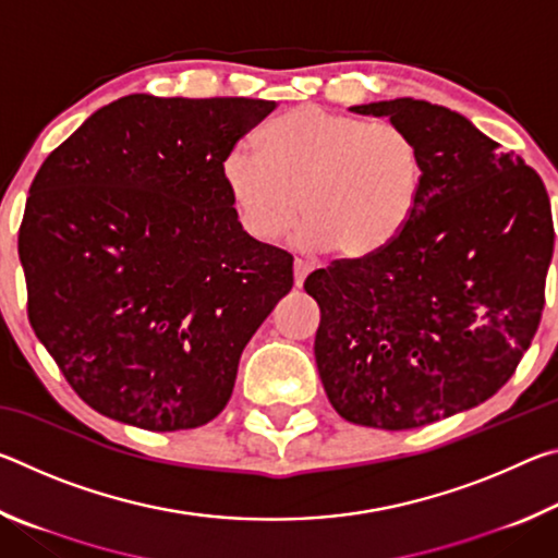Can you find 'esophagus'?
I'll use <instances>...</instances> for the list:
<instances>
[{
  "label": "esophagus",
  "instance_id": "1",
  "mask_svg": "<svg viewBox=\"0 0 558 558\" xmlns=\"http://www.w3.org/2000/svg\"><path fill=\"white\" fill-rule=\"evenodd\" d=\"M313 263H307V260H295L292 263V278H295V288H300L302 282H305V278H307V272H313Z\"/></svg>",
  "mask_w": 558,
  "mask_h": 558
}]
</instances>
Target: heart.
<instances>
[{"mask_svg": "<svg viewBox=\"0 0 558 558\" xmlns=\"http://www.w3.org/2000/svg\"><path fill=\"white\" fill-rule=\"evenodd\" d=\"M219 172L251 239H280L302 211V245L359 258L384 248L411 219L423 159L393 122L302 106L263 130L258 153L233 145Z\"/></svg>", "mask_w": 558, "mask_h": 558, "instance_id": "b5f03b06", "label": "heart"}]
</instances>
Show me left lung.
<instances>
[{"mask_svg":"<svg viewBox=\"0 0 558 558\" xmlns=\"http://www.w3.org/2000/svg\"><path fill=\"white\" fill-rule=\"evenodd\" d=\"M349 110L409 132L423 179L393 241L307 276L317 372L349 423L421 428L495 396L532 344L554 256L549 194L456 110L413 98Z\"/></svg>","mask_w":558,"mask_h":558,"instance_id":"1","label":"left lung"}]
</instances>
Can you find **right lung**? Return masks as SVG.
<instances>
[{"instance_id": "right-lung-1", "label": "right lung", "mask_w": 558, "mask_h": 558, "mask_svg": "<svg viewBox=\"0 0 558 558\" xmlns=\"http://www.w3.org/2000/svg\"><path fill=\"white\" fill-rule=\"evenodd\" d=\"M276 100L125 96L36 172L19 260L29 323L90 409L199 428L292 288V256L243 231L221 159Z\"/></svg>"}]
</instances>
